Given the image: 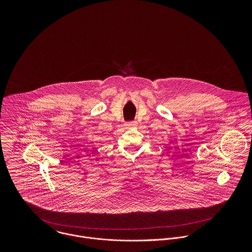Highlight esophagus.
<instances>
[{
  "mask_svg": "<svg viewBox=\"0 0 252 252\" xmlns=\"http://www.w3.org/2000/svg\"><path fill=\"white\" fill-rule=\"evenodd\" d=\"M137 125V122L136 121H132V122H127L126 123V126H128V127H134V126H136Z\"/></svg>",
  "mask_w": 252,
  "mask_h": 252,
  "instance_id": "34e87169",
  "label": "esophagus"
}]
</instances>
